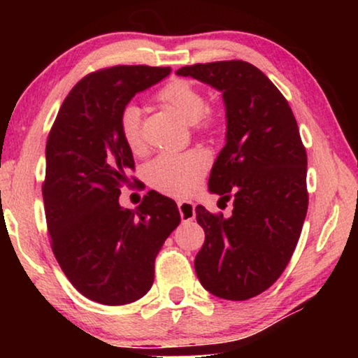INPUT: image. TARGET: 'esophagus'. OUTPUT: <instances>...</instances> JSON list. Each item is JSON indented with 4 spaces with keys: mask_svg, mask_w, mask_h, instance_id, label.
<instances>
[{
    "mask_svg": "<svg viewBox=\"0 0 358 358\" xmlns=\"http://www.w3.org/2000/svg\"><path fill=\"white\" fill-rule=\"evenodd\" d=\"M178 208H179V213H180V220L182 222H192L195 218V207L192 202H187V200H180L178 202Z\"/></svg>",
    "mask_w": 358,
    "mask_h": 358,
    "instance_id": "obj_1",
    "label": "esophagus"
}]
</instances>
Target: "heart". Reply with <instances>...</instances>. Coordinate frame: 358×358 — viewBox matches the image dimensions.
<instances>
[{
  "label": "heart",
  "instance_id": "1",
  "mask_svg": "<svg viewBox=\"0 0 358 358\" xmlns=\"http://www.w3.org/2000/svg\"><path fill=\"white\" fill-rule=\"evenodd\" d=\"M158 99L178 112L187 124L208 127L210 117L203 115L205 96L190 81L174 80L158 92ZM120 131L125 145L140 153L143 148L141 135V112L136 106H127L120 115ZM208 169V156L200 150L184 153H163L151 161L146 168L148 182L159 192L169 195L192 194Z\"/></svg>",
  "mask_w": 358,
  "mask_h": 358
}]
</instances>
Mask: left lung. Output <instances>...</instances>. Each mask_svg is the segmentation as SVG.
<instances>
[{
    "label": "left lung",
    "instance_id": "left-lung-1",
    "mask_svg": "<svg viewBox=\"0 0 358 358\" xmlns=\"http://www.w3.org/2000/svg\"><path fill=\"white\" fill-rule=\"evenodd\" d=\"M222 92L227 143L208 190L233 200L231 217L197 205L205 243L195 273L205 290L243 301L267 290L295 251L308 210L306 151L282 92L251 63H197L176 71ZM218 200V202H220Z\"/></svg>",
    "mask_w": 358,
    "mask_h": 358
}]
</instances>
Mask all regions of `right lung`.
<instances>
[{
    "label": "right lung",
    "mask_w": 358,
    "mask_h": 358,
    "mask_svg": "<svg viewBox=\"0 0 358 358\" xmlns=\"http://www.w3.org/2000/svg\"><path fill=\"white\" fill-rule=\"evenodd\" d=\"M169 73L145 65L91 73L63 101L48 135L42 194L52 251L73 287L102 305L146 295L155 259L180 223L174 200L155 190L135 210L119 203L135 166L120 115L135 94Z\"/></svg>",
    "instance_id": "right-lung-1"
}]
</instances>
